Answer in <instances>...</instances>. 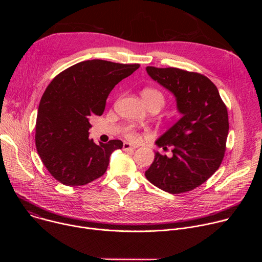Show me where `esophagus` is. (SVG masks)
<instances>
[{
	"mask_svg": "<svg viewBox=\"0 0 262 262\" xmlns=\"http://www.w3.org/2000/svg\"><path fill=\"white\" fill-rule=\"evenodd\" d=\"M138 146H135V145H132L130 143H127V142H124L123 143V150H133V149H136Z\"/></svg>",
	"mask_w": 262,
	"mask_h": 262,
	"instance_id": "34e87169",
	"label": "esophagus"
}]
</instances>
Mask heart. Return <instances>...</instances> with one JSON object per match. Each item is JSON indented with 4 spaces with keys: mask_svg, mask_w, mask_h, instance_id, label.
Listing matches in <instances>:
<instances>
[{
    "mask_svg": "<svg viewBox=\"0 0 262 262\" xmlns=\"http://www.w3.org/2000/svg\"><path fill=\"white\" fill-rule=\"evenodd\" d=\"M142 97H143L145 102H148V101H158L160 103L161 107L164 105V102H165L163 94L159 90H157V89H151V88L144 89L143 92H142ZM125 136L132 142H137V141L140 140L139 134L136 130H134V129H128L126 132Z\"/></svg>",
    "mask_w": 262,
    "mask_h": 262,
    "instance_id": "obj_1",
    "label": "heart"
}]
</instances>
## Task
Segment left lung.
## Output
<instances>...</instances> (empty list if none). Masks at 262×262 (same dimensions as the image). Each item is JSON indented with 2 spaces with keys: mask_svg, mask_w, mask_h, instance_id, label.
<instances>
[{
  "mask_svg": "<svg viewBox=\"0 0 262 262\" xmlns=\"http://www.w3.org/2000/svg\"><path fill=\"white\" fill-rule=\"evenodd\" d=\"M146 71L175 96L181 118L156 142L164 148L173 146L172 157L157 151L145 176L170 194L192 191L223 161L229 130L227 107L215 85L203 74L174 67L147 66Z\"/></svg>",
  "mask_w": 262,
  "mask_h": 262,
  "instance_id": "1",
  "label": "left lung"
}]
</instances>
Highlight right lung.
<instances>
[{
    "mask_svg": "<svg viewBox=\"0 0 262 262\" xmlns=\"http://www.w3.org/2000/svg\"><path fill=\"white\" fill-rule=\"evenodd\" d=\"M139 64L87 60L65 69L46 89L37 113L35 144L51 175L69 186L84 185L106 171L120 140L96 145L90 119L102 115L110 92Z\"/></svg>",
    "mask_w": 262,
    "mask_h": 262,
    "instance_id": "add662e5",
    "label": "right lung"
}]
</instances>
